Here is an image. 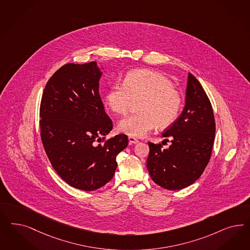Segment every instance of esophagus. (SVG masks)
Listing matches in <instances>:
<instances>
[{
    "label": "esophagus",
    "instance_id": "1",
    "mask_svg": "<svg viewBox=\"0 0 250 250\" xmlns=\"http://www.w3.org/2000/svg\"><path fill=\"white\" fill-rule=\"evenodd\" d=\"M129 142L130 145H136L139 143V141H138L136 138L132 137V136H129Z\"/></svg>",
    "mask_w": 250,
    "mask_h": 250
}]
</instances>
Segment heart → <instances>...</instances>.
Wrapping results in <instances>:
<instances>
[{"instance_id": "1", "label": "heart", "mask_w": 250, "mask_h": 250, "mask_svg": "<svg viewBox=\"0 0 250 250\" xmlns=\"http://www.w3.org/2000/svg\"><path fill=\"white\" fill-rule=\"evenodd\" d=\"M142 100L139 111L121 120L119 130L130 136L144 137L158 125L167 128L177 121L182 99L172 82L164 74L151 70H134L126 74L124 83H116L105 96L113 112L124 115L134 101Z\"/></svg>"}]
</instances>
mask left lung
<instances>
[{
  "label": "left lung",
  "mask_w": 250,
  "mask_h": 250,
  "mask_svg": "<svg viewBox=\"0 0 250 250\" xmlns=\"http://www.w3.org/2000/svg\"><path fill=\"white\" fill-rule=\"evenodd\" d=\"M215 121L209 98L202 84L188 73L185 106L174 124L163 133L172 145L148 143L147 169L153 181L164 188L178 190L191 185L207 167L214 142Z\"/></svg>",
  "instance_id": "left-lung-1"
}]
</instances>
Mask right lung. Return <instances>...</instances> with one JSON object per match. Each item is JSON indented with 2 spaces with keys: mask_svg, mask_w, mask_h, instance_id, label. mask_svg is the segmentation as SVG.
<instances>
[{
  "mask_svg": "<svg viewBox=\"0 0 250 250\" xmlns=\"http://www.w3.org/2000/svg\"><path fill=\"white\" fill-rule=\"evenodd\" d=\"M101 75L96 62L65 64L41 99V141L48 159L67 184L85 191L112 179L116 157L128 145L125 134L97 144L113 128L98 92Z\"/></svg>",
  "mask_w": 250,
  "mask_h": 250,
  "instance_id": "right-lung-1",
  "label": "right lung"
}]
</instances>
